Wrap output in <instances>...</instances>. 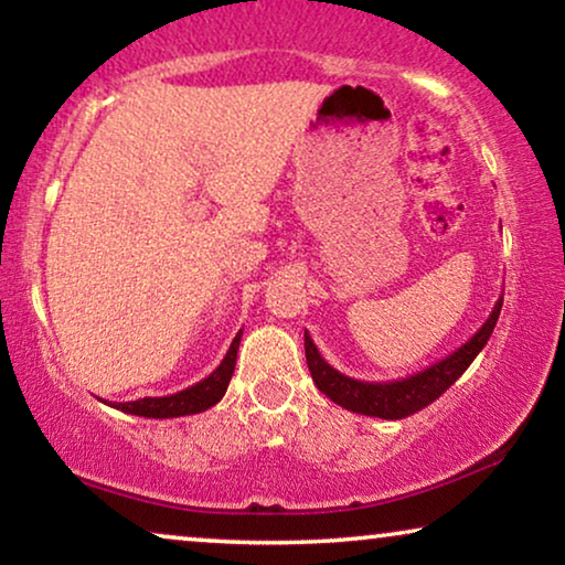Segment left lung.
Segmentation results:
<instances>
[{
	"label": "left lung",
	"mask_w": 565,
	"mask_h": 565,
	"mask_svg": "<svg viewBox=\"0 0 565 565\" xmlns=\"http://www.w3.org/2000/svg\"><path fill=\"white\" fill-rule=\"evenodd\" d=\"M502 297L491 309L489 320L481 324L479 332L452 351L445 355L443 361L427 365L419 373H412L407 379L399 381H359L345 376L338 369L322 359L317 345L309 338L305 330V353H307V365L309 373H312L315 386L320 388L324 396H330L332 402L340 404L343 409L359 412L365 417H381V419H402L415 415V412L425 409L427 404H433L438 396L450 388L456 381L463 376V371L473 363L476 355L481 353V348L489 343L491 332H494V324L499 320V312H502Z\"/></svg>",
	"instance_id": "8db88e82"
}]
</instances>
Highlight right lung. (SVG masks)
Returning <instances> with one entry per match:
<instances>
[{
    "label": "right lung",
    "instance_id": "1",
    "mask_svg": "<svg viewBox=\"0 0 565 565\" xmlns=\"http://www.w3.org/2000/svg\"><path fill=\"white\" fill-rule=\"evenodd\" d=\"M241 335H243V330L237 332L233 343H230V351L225 353V359H222L217 369H214L210 376L196 381L194 386L181 388V392L169 394V396H142V399H135V402H115V404L105 402V404H109V407H115V409H122V412H127V415L153 417V419L186 417V415H196V412L214 407V404L225 396L230 379H233Z\"/></svg>",
    "mask_w": 565,
    "mask_h": 565
}]
</instances>
